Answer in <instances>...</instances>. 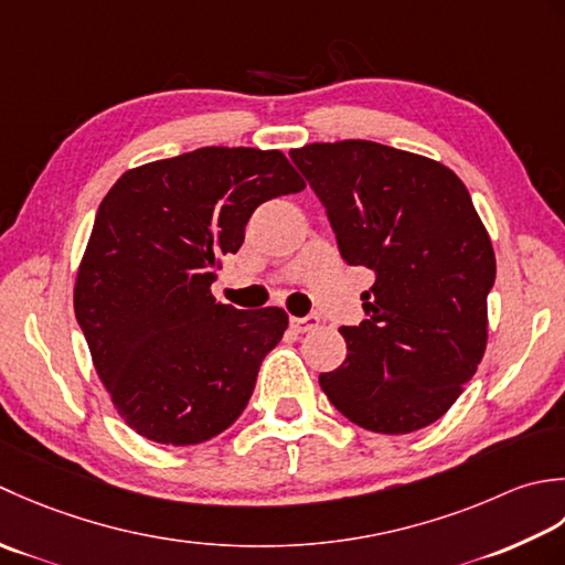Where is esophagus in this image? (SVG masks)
<instances>
[{
  "label": "esophagus",
  "instance_id": "1",
  "mask_svg": "<svg viewBox=\"0 0 565 565\" xmlns=\"http://www.w3.org/2000/svg\"><path fill=\"white\" fill-rule=\"evenodd\" d=\"M317 324H319V317H315V315L292 317V319H290V327H292L295 331H312Z\"/></svg>",
  "mask_w": 565,
  "mask_h": 565
}]
</instances>
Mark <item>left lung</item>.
<instances>
[{
    "label": "left lung",
    "mask_w": 565,
    "mask_h": 565,
    "mask_svg": "<svg viewBox=\"0 0 565 565\" xmlns=\"http://www.w3.org/2000/svg\"><path fill=\"white\" fill-rule=\"evenodd\" d=\"M292 163L324 204L341 258L365 266L367 319L341 327L347 361L321 373L329 402L377 434L448 412L488 343L494 250L454 170L375 141L309 143Z\"/></svg>",
    "instance_id": "left-lung-1"
}]
</instances>
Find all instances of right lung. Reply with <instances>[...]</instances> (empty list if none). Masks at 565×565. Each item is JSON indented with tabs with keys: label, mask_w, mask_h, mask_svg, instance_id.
I'll return each instance as SVG.
<instances>
[{
	"label": "right lung",
	"mask_w": 565,
	"mask_h": 565,
	"mask_svg": "<svg viewBox=\"0 0 565 565\" xmlns=\"http://www.w3.org/2000/svg\"><path fill=\"white\" fill-rule=\"evenodd\" d=\"M299 190L280 151L206 146L126 170L102 200L75 317L119 417L148 441H210L246 409L287 315L222 305L210 287L256 206Z\"/></svg>",
	"instance_id": "right-lung-1"
}]
</instances>
